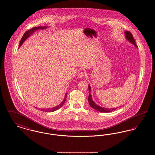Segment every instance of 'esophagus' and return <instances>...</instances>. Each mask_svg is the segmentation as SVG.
<instances>
[{"label":"esophagus","mask_w":155,"mask_h":155,"mask_svg":"<svg viewBox=\"0 0 155 155\" xmlns=\"http://www.w3.org/2000/svg\"><path fill=\"white\" fill-rule=\"evenodd\" d=\"M85 77V73H84V72H80L78 74V78H83V77Z\"/></svg>","instance_id":"34e87169"}]
</instances>
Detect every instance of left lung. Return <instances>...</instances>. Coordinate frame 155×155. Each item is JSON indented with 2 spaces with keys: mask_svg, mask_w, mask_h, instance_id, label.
I'll return each mask as SVG.
<instances>
[{
  "mask_svg": "<svg viewBox=\"0 0 155 155\" xmlns=\"http://www.w3.org/2000/svg\"><path fill=\"white\" fill-rule=\"evenodd\" d=\"M125 36L126 39L129 41L131 43H132L134 45H135L136 47L137 46V45L135 44V39H134V37H133L132 34L130 32V31H125ZM89 91V92H91V87L90 85H88ZM88 102L89 103V105L90 106H91L93 109H95L96 110L99 111L100 112H103V113H109V112H111L112 111L114 110L115 109H116L118 107H114V108H111V109H107V108H105V107H101L99 106H98L97 104H96V103H95L94 102V101L92 100V97L91 96V94L89 93V95L88 96Z\"/></svg>",
  "mask_w": 155,
  "mask_h": 155,
  "instance_id": "obj_1",
  "label": "left lung"
}]
</instances>
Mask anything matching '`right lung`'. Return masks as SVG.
Instances as JSON below:
<instances>
[{"label":"right lung","instance_id":"1","mask_svg":"<svg viewBox=\"0 0 155 155\" xmlns=\"http://www.w3.org/2000/svg\"><path fill=\"white\" fill-rule=\"evenodd\" d=\"M47 27H46V26H45V27H34V28H31V29H30V30L27 31L24 33V34L23 35L22 38L21 39V41H20V45H19V47H20V46H21V45L23 44V42L25 41V39L30 37V35H31L32 34H33L35 31L39 30V29H42V30L45 29V28H46ZM67 95V94L66 93V95H65V96H64V98L63 101L62 102L60 103L58 106H56V107H52V108H51V109H41V110L43 111H47V112H52V111H54L58 110L60 107H62V106L64 104V103L65 102V101H66V100Z\"/></svg>","mask_w":155,"mask_h":155}]
</instances>
